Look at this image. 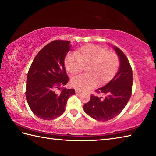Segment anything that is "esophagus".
<instances>
[{"mask_svg":"<svg viewBox=\"0 0 156 156\" xmlns=\"http://www.w3.org/2000/svg\"><path fill=\"white\" fill-rule=\"evenodd\" d=\"M82 91V90H78V89H76V94H79V93H81Z\"/></svg>","mask_w":156,"mask_h":156,"instance_id":"34e87169","label":"esophagus"}]
</instances>
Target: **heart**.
Here are the masks:
<instances>
[{
	"label": "heart",
	"instance_id": "1",
	"mask_svg": "<svg viewBox=\"0 0 156 156\" xmlns=\"http://www.w3.org/2000/svg\"><path fill=\"white\" fill-rule=\"evenodd\" d=\"M83 65H88V74L72 79L71 84L78 90H87L97 86L108 83L117 73L119 60L117 54L107 51L100 46L87 44L78 48L75 54H69L64 60V66L69 74L80 73Z\"/></svg>",
	"mask_w": 156,
	"mask_h": 156
}]
</instances>
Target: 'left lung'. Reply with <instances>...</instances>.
Here are the masks:
<instances>
[{
    "label": "left lung",
    "instance_id": "8db88e82",
    "mask_svg": "<svg viewBox=\"0 0 156 156\" xmlns=\"http://www.w3.org/2000/svg\"><path fill=\"white\" fill-rule=\"evenodd\" d=\"M120 62L115 77L96 92L103 97L91 95L90 100L84 105L86 113L97 121L110 120L120 113L131 96L133 72L127 58L119 48L112 46Z\"/></svg>",
    "mask_w": 156,
    "mask_h": 156
}]
</instances>
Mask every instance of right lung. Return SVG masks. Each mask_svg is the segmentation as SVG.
Instances as JSON below:
<instances>
[{"instance_id": "1", "label": "right lung", "mask_w": 156, "mask_h": 156, "mask_svg": "<svg viewBox=\"0 0 156 156\" xmlns=\"http://www.w3.org/2000/svg\"><path fill=\"white\" fill-rule=\"evenodd\" d=\"M70 41L55 40L43 48L29 69L26 99L35 115L44 120H52L61 116L69 97L75 94L74 89L60 87L68 83L64 59L70 51Z\"/></svg>"}]
</instances>
